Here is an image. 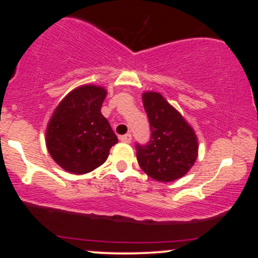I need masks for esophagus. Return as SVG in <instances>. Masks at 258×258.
<instances>
[{"instance_id":"obj_1","label":"esophagus","mask_w":258,"mask_h":258,"mask_svg":"<svg viewBox=\"0 0 258 258\" xmlns=\"http://www.w3.org/2000/svg\"><path fill=\"white\" fill-rule=\"evenodd\" d=\"M120 139H121V142H123V143H131V141H132V136L130 135V133H127V135L121 136Z\"/></svg>"}]
</instances>
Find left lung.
<instances>
[{"label":"left lung","instance_id":"left-lung-1","mask_svg":"<svg viewBox=\"0 0 258 258\" xmlns=\"http://www.w3.org/2000/svg\"><path fill=\"white\" fill-rule=\"evenodd\" d=\"M152 130L147 146H137L142 170L159 182L182 178L198 159L199 143L194 128L159 92L142 94Z\"/></svg>","mask_w":258,"mask_h":258}]
</instances>
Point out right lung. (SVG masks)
<instances>
[{
	"instance_id": "1",
	"label": "right lung",
	"mask_w": 258,
	"mask_h": 258,
	"mask_svg": "<svg viewBox=\"0 0 258 258\" xmlns=\"http://www.w3.org/2000/svg\"><path fill=\"white\" fill-rule=\"evenodd\" d=\"M106 93L102 86H79L53 111L46 128V147L67 172L85 174L96 170L119 142L100 112Z\"/></svg>"
}]
</instances>
